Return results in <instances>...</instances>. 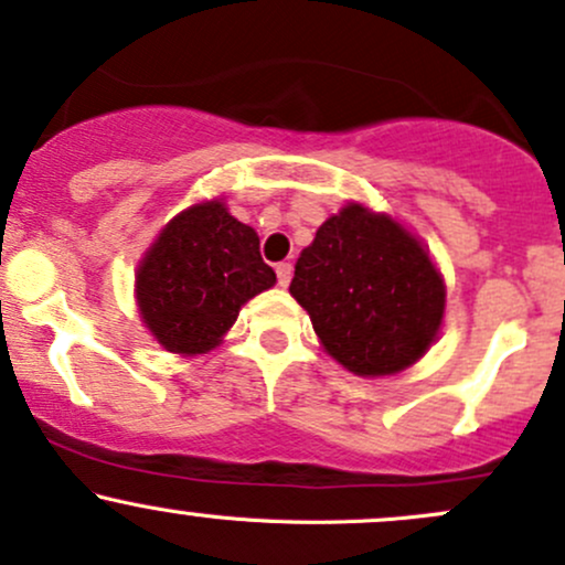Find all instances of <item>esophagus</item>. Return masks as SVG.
I'll use <instances>...</instances> for the list:
<instances>
[{
  "mask_svg": "<svg viewBox=\"0 0 565 565\" xmlns=\"http://www.w3.org/2000/svg\"><path fill=\"white\" fill-rule=\"evenodd\" d=\"M276 276H278V284H281V287H289V281H292V263H278Z\"/></svg>",
  "mask_w": 565,
  "mask_h": 565,
  "instance_id": "34e87169",
  "label": "esophagus"
}]
</instances>
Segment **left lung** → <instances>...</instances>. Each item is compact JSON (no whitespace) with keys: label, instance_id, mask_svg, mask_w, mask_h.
<instances>
[{"label":"left lung","instance_id":"8db88e82","mask_svg":"<svg viewBox=\"0 0 565 565\" xmlns=\"http://www.w3.org/2000/svg\"><path fill=\"white\" fill-rule=\"evenodd\" d=\"M289 292L321 345L353 375H394L437 340L445 281L429 252L388 214L349 203L316 231Z\"/></svg>","mask_w":565,"mask_h":565}]
</instances>
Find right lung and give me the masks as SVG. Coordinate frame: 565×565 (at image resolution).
I'll return each instance as SVG.
<instances>
[{"instance_id": "1", "label": "right lung", "mask_w": 565, "mask_h": 565, "mask_svg": "<svg viewBox=\"0 0 565 565\" xmlns=\"http://www.w3.org/2000/svg\"><path fill=\"white\" fill-rule=\"evenodd\" d=\"M276 284L259 235L222 201L195 203L160 231L136 270L141 321L166 351H212L244 302Z\"/></svg>"}]
</instances>
